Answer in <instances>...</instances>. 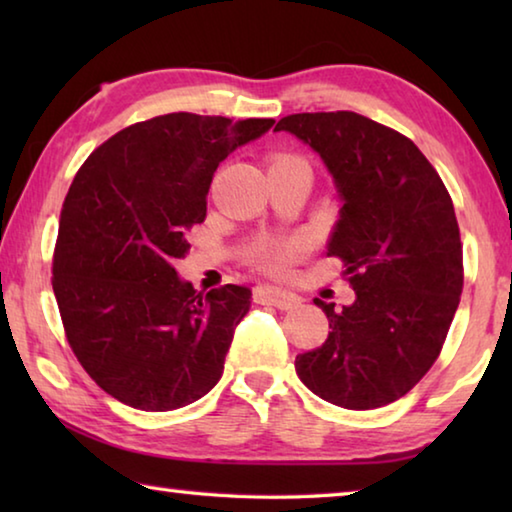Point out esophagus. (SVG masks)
<instances>
[{"label":"esophagus","mask_w":512,"mask_h":512,"mask_svg":"<svg viewBox=\"0 0 512 512\" xmlns=\"http://www.w3.org/2000/svg\"><path fill=\"white\" fill-rule=\"evenodd\" d=\"M255 298L257 302H262V305H273L277 309H293L300 305L298 296H293V293H287L282 289H273V287H257Z\"/></svg>","instance_id":"esophagus-1"}]
</instances>
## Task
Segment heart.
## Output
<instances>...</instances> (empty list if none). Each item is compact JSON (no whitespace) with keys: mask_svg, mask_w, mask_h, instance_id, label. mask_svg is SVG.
<instances>
[{"mask_svg":"<svg viewBox=\"0 0 512 512\" xmlns=\"http://www.w3.org/2000/svg\"><path fill=\"white\" fill-rule=\"evenodd\" d=\"M275 160H300L293 158V155H277ZM302 255V244L300 241H268V244L259 246L253 257L257 268H262L266 273H284L287 268L296 262Z\"/></svg>","mask_w":512,"mask_h":512,"instance_id":"heart-1","label":"heart"}]
</instances>
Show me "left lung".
Instances as JSON below:
<instances>
[{
    "mask_svg": "<svg viewBox=\"0 0 512 512\" xmlns=\"http://www.w3.org/2000/svg\"><path fill=\"white\" fill-rule=\"evenodd\" d=\"M275 131L309 144L343 198L327 257L357 293L350 307L314 300L332 332L298 354L311 393L352 411L400 400L427 375L463 291V244L438 171L409 137L350 110L298 112Z\"/></svg>",
    "mask_w": 512,
    "mask_h": 512,
    "instance_id": "8db88e82",
    "label": "left lung"
}]
</instances>
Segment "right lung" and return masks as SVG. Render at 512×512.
I'll return each instance as SVG.
<instances>
[{
    "instance_id": "right-lung-1",
    "label": "right lung",
    "mask_w": 512,
    "mask_h": 512,
    "mask_svg": "<svg viewBox=\"0 0 512 512\" xmlns=\"http://www.w3.org/2000/svg\"><path fill=\"white\" fill-rule=\"evenodd\" d=\"M273 124L171 112L112 135L76 171L51 287L69 348L115 400L173 411L221 379L253 293L225 284L203 296L173 262L205 221L219 162Z\"/></svg>"
}]
</instances>
